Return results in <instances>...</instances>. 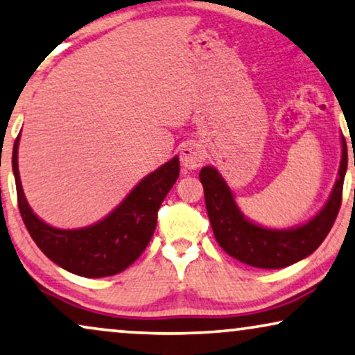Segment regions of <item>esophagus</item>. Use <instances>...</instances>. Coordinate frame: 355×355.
Here are the masks:
<instances>
[{
    "mask_svg": "<svg viewBox=\"0 0 355 355\" xmlns=\"http://www.w3.org/2000/svg\"><path fill=\"white\" fill-rule=\"evenodd\" d=\"M205 159L206 150L200 143H196V141H190V143H187L182 148L180 160L183 167H187L188 170L198 168L202 162H205Z\"/></svg>",
    "mask_w": 355,
    "mask_h": 355,
    "instance_id": "esophagus-1",
    "label": "esophagus"
}]
</instances>
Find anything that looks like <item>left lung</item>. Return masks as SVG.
Instances as JSON below:
<instances>
[{
  "label": "left lung",
  "instance_id": "1",
  "mask_svg": "<svg viewBox=\"0 0 355 355\" xmlns=\"http://www.w3.org/2000/svg\"><path fill=\"white\" fill-rule=\"evenodd\" d=\"M346 170L347 146L343 141L339 178L323 209L297 229L271 230L245 219L219 172L214 167H205L200 172V180L217 243L227 254L254 268L279 269L306 258L320 247L336 220Z\"/></svg>",
  "mask_w": 355,
  "mask_h": 355
}]
</instances>
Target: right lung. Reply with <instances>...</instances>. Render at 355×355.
<instances>
[{
  "mask_svg": "<svg viewBox=\"0 0 355 355\" xmlns=\"http://www.w3.org/2000/svg\"><path fill=\"white\" fill-rule=\"evenodd\" d=\"M17 146L19 136L12 148L19 212L37 247L51 261L78 276L105 277L121 272L141 257L157 225L159 207L178 178V157L149 173L103 220L84 229L61 230L42 222L27 205L17 168Z\"/></svg>",
  "mask_w": 355,
  "mask_h": 355,
  "instance_id": "obj_1",
  "label": "right lung"
}]
</instances>
